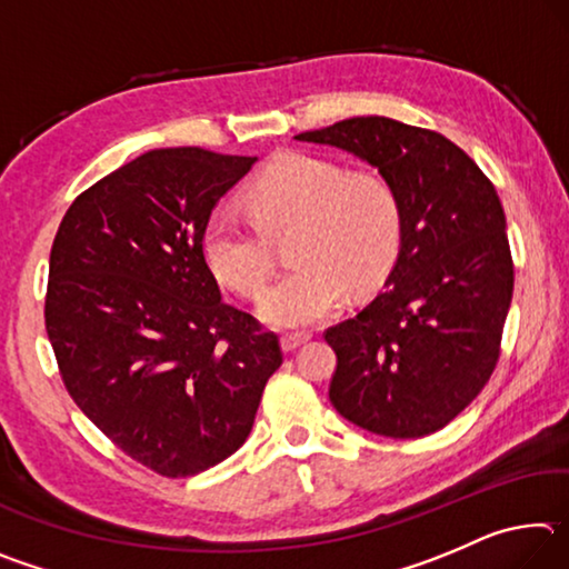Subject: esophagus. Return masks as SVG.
<instances>
[{"mask_svg": "<svg viewBox=\"0 0 569 569\" xmlns=\"http://www.w3.org/2000/svg\"><path fill=\"white\" fill-rule=\"evenodd\" d=\"M308 339H311V333H286V336H281V349L296 351L298 346H303Z\"/></svg>", "mask_w": 569, "mask_h": 569, "instance_id": "esophagus-1", "label": "esophagus"}]
</instances>
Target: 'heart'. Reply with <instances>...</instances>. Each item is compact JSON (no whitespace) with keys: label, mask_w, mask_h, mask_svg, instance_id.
Listing matches in <instances>:
<instances>
[{"label":"heart","mask_w":569,"mask_h":569,"mask_svg":"<svg viewBox=\"0 0 569 569\" xmlns=\"http://www.w3.org/2000/svg\"><path fill=\"white\" fill-rule=\"evenodd\" d=\"M253 220L230 208L208 218L203 248L210 271L230 291L253 298L273 266V236L293 228L288 268L258 298V316L298 329L331 316L349 288L369 291L397 256L401 210L387 180L346 172L339 162L286 152L248 188Z\"/></svg>","instance_id":"obj_1"}]
</instances>
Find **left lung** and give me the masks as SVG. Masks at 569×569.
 <instances>
[{
    "instance_id": "obj_1",
    "label": "left lung",
    "mask_w": 569,
    "mask_h": 569,
    "mask_svg": "<svg viewBox=\"0 0 569 569\" xmlns=\"http://www.w3.org/2000/svg\"><path fill=\"white\" fill-rule=\"evenodd\" d=\"M296 140L369 162L401 210L383 291L326 331L339 359L333 409L379 437L435 435L475 401L499 359L515 268L497 190L445 134L379 114Z\"/></svg>"
}]
</instances>
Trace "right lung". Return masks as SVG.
Instances as JSON below:
<instances>
[{
    "instance_id": "right-lung-1",
    "label": "right lung",
    "mask_w": 569,
    "mask_h": 569,
    "mask_svg": "<svg viewBox=\"0 0 569 569\" xmlns=\"http://www.w3.org/2000/svg\"><path fill=\"white\" fill-rule=\"evenodd\" d=\"M258 158L150 150L67 210L44 323L77 407L124 455L192 477L243 447L278 336L223 303L203 253L218 200Z\"/></svg>"
}]
</instances>
